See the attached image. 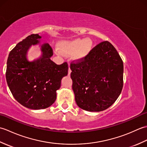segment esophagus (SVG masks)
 I'll return each instance as SVG.
<instances>
[{
    "mask_svg": "<svg viewBox=\"0 0 147 147\" xmlns=\"http://www.w3.org/2000/svg\"><path fill=\"white\" fill-rule=\"evenodd\" d=\"M71 73V69L69 67V69H68V74H69V75H70Z\"/></svg>",
    "mask_w": 147,
    "mask_h": 147,
    "instance_id": "obj_1",
    "label": "esophagus"
}]
</instances>
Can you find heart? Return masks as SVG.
Here are the masks:
<instances>
[{"instance_id": "obj_1", "label": "heart", "mask_w": 147, "mask_h": 147, "mask_svg": "<svg viewBox=\"0 0 147 147\" xmlns=\"http://www.w3.org/2000/svg\"><path fill=\"white\" fill-rule=\"evenodd\" d=\"M91 40L77 38L70 42H65L61 44V51L65 54L70 55L76 52L74 57L82 59L88 54L92 47Z\"/></svg>"}]
</instances>
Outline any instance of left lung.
Returning a JSON list of instances; mask_svg holds the SVG:
<instances>
[{
  "label": "left lung",
  "mask_w": 147,
  "mask_h": 147,
  "mask_svg": "<svg viewBox=\"0 0 147 147\" xmlns=\"http://www.w3.org/2000/svg\"><path fill=\"white\" fill-rule=\"evenodd\" d=\"M73 92L76 104L87 111L100 112L111 106L123 86V62L108 41L96 45L85 58L73 61Z\"/></svg>",
  "instance_id": "8db88e82"
}]
</instances>
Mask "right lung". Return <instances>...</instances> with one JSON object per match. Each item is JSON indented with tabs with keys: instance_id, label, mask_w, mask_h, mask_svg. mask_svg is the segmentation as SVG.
<instances>
[{
	"instance_id": "1",
	"label": "right lung",
	"mask_w": 147,
	"mask_h": 147,
	"mask_svg": "<svg viewBox=\"0 0 147 147\" xmlns=\"http://www.w3.org/2000/svg\"><path fill=\"white\" fill-rule=\"evenodd\" d=\"M38 34H32L18 43L9 54L6 81L12 95L22 105L34 110L54 104L61 80L67 75L68 65L56 64L51 60L53 50L48 43L41 46L42 56L32 62L26 55L32 45L40 43Z\"/></svg>"
}]
</instances>
